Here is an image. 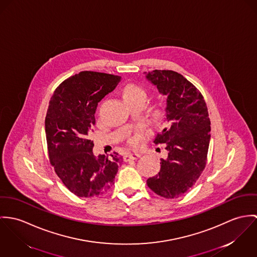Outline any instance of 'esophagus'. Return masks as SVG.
<instances>
[{"label":"esophagus","mask_w":257,"mask_h":257,"mask_svg":"<svg viewBox=\"0 0 257 257\" xmlns=\"http://www.w3.org/2000/svg\"><path fill=\"white\" fill-rule=\"evenodd\" d=\"M139 158H141L140 154H138V153H129V154H126L123 159H124L125 162H129L131 160H138Z\"/></svg>","instance_id":"34e87169"}]
</instances>
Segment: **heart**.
Here are the masks:
<instances>
[{
  "label": "heart",
  "mask_w": 257,
  "mask_h": 257,
  "mask_svg": "<svg viewBox=\"0 0 257 257\" xmlns=\"http://www.w3.org/2000/svg\"><path fill=\"white\" fill-rule=\"evenodd\" d=\"M122 97L125 101L135 99V98H146V91L143 89L141 86L134 85V84H128L124 86L122 90ZM134 144V141H132Z\"/></svg>",
  "instance_id": "obj_1"
}]
</instances>
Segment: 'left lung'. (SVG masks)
<instances>
[{
  "instance_id": "obj_1",
  "label": "left lung",
  "mask_w": 257,
  "mask_h": 257,
  "mask_svg": "<svg viewBox=\"0 0 257 257\" xmlns=\"http://www.w3.org/2000/svg\"><path fill=\"white\" fill-rule=\"evenodd\" d=\"M146 79L167 96V127L154 143L166 144L169 152L147 184L162 197L177 198L195 184L206 166L211 138L207 105L199 90L176 72L155 70Z\"/></svg>"
}]
</instances>
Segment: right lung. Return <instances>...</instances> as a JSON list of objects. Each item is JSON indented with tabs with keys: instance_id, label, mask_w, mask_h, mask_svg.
Wrapping results in <instances>:
<instances>
[{
	"instance_id": "add662e5",
	"label": "right lung",
	"mask_w": 257,
	"mask_h": 257,
	"mask_svg": "<svg viewBox=\"0 0 257 257\" xmlns=\"http://www.w3.org/2000/svg\"><path fill=\"white\" fill-rule=\"evenodd\" d=\"M121 77L84 71L65 80L55 89L45 118L51 165L64 185L79 197L102 194L114 184L123 159L95 157L88 133L95 123L98 102L114 89Z\"/></svg>"
}]
</instances>
